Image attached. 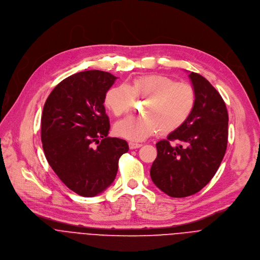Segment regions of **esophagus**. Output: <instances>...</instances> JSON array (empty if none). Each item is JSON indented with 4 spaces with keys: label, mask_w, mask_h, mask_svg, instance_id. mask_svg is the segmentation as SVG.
Masks as SVG:
<instances>
[{
    "label": "esophagus",
    "mask_w": 260,
    "mask_h": 260,
    "mask_svg": "<svg viewBox=\"0 0 260 260\" xmlns=\"http://www.w3.org/2000/svg\"><path fill=\"white\" fill-rule=\"evenodd\" d=\"M141 145H142L141 143H137V142H134V141H130V142H129V147H130V149L138 148V147H140Z\"/></svg>",
    "instance_id": "1"
}]
</instances>
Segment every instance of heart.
Returning <instances> with one entry per match:
<instances>
[{
    "instance_id": "1",
    "label": "heart",
    "mask_w": 260,
    "mask_h": 260,
    "mask_svg": "<svg viewBox=\"0 0 260 260\" xmlns=\"http://www.w3.org/2000/svg\"><path fill=\"white\" fill-rule=\"evenodd\" d=\"M136 99H146L138 117H127L115 125L117 135L140 141L161 132L171 133L180 128L192 114L197 93L186 83H177L164 75H144L134 78L129 86L117 85L105 95V106L115 115L129 113Z\"/></svg>"
}]
</instances>
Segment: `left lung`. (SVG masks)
Here are the masks:
<instances>
[{"mask_svg":"<svg viewBox=\"0 0 260 260\" xmlns=\"http://www.w3.org/2000/svg\"><path fill=\"white\" fill-rule=\"evenodd\" d=\"M188 77L197 93L196 108L180 128L155 144L158 155L150 168L152 182L173 198L191 196L208 183L228 145L229 115L222 97L201 75Z\"/></svg>","mask_w":260,"mask_h":260,"instance_id":"left-lung-1","label":"left lung"}]
</instances>
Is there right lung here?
<instances>
[{
    "instance_id": "right-lung-1",
    "label": "right lung",
    "mask_w": 260,
    "mask_h": 260,
    "mask_svg": "<svg viewBox=\"0 0 260 260\" xmlns=\"http://www.w3.org/2000/svg\"><path fill=\"white\" fill-rule=\"evenodd\" d=\"M117 77L87 71L61 81L48 96L41 119L45 157L73 191L95 197L115 180L126 140L108 137L110 120L105 95Z\"/></svg>"
}]
</instances>
